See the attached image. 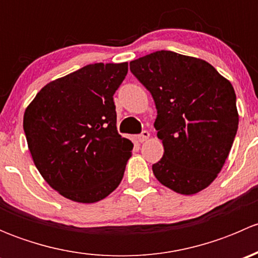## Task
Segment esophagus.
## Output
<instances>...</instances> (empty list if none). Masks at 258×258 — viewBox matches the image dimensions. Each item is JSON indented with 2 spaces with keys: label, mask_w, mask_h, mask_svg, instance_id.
<instances>
[{
  "label": "esophagus",
  "mask_w": 258,
  "mask_h": 258,
  "mask_svg": "<svg viewBox=\"0 0 258 258\" xmlns=\"http://www.w3.org/2000/svg\"><path fill=\"white\" fill-rule=\"evenodd\" d=\"M148 137H150V132H148V131H142L141 134H140L139 136H137V140H139L140 142H145V141H147Z\"/></svg>",
  "instance_id": "1"
}]
</instances>
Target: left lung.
Wrapping results in <instances>:
<instances>
[{"instance_id":"left-lung-1","label":"left lung","mask_w":258,"mask_h":258,"mask_svg":"<svg viewBox=\"0 0 258 258\" xmlns=\"http://www.w3.org/2000/svg\"><path fill=\"white\" fill-rule=\"evenodd\" d=\"M130 70L157 110L155 128L165 152L153 175L177 194L202 191L222 170L237 134L232 85L209 62L172 51L146 54Z\"/></svg>"}]
</instances>
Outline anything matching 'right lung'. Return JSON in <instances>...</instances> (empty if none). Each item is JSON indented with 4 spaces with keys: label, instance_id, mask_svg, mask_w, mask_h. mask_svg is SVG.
Returning a JSON list of instances; mask_svg holds the SVG:
<instances>
[{
    "label": "right lung",
    "instance_id": "obj_1",
    "mask_svg": "<svg viewBox=\"0 0 258 258\" xmlns=\"http://www.w3.org/2000/svg\"><path fill=\"white\" fill-rule=\"evenodd\" d=\"M128 63L87 64L47 83L26 108L36 167L59 195L93 204L118 187L134 145L118 135L113 95Z\"/></svg>",
    "mask_w": 258,
    "mask_h": 258
}]
</instances>
